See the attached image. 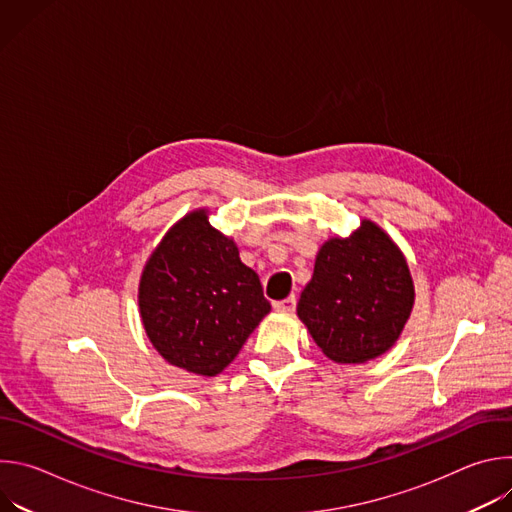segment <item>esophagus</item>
<instances>
[{"instance_id":"obj_1","label":"esophagus","mask_w":512,"mask_h":512,"mask_svg":"<svg viewBox=\"0 0 512 512\" xmlns=\"http://www.w3.org/2000/svg\"><path fill=\"white\" fill-rule=\"evenodd\" d=\"M273 308L277 310V312H294L296 310V296H289V298H285V300H281V302H275L273 304Z\"/></svg>"}]
</instances>
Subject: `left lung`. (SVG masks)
<instances>
[{
    "mask_svg": "<svg viewBox=\"0 0 512 512\" xmlns=\"http://www.w3.org/2000/svg\"><path fill=\"white\" fill-rule=\"evenodd\" d=\"M415 304L407 257L371 218L330 237L298 302V318L338 364L369 362L395 346Z\"/></svg>",
    "mask_w": 512,
    "mask_h": 512,
    "instance_id": "8db88e82",
    "label": "left lung"
}]
</instances>
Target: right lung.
<instances>
[{
    "label": "right lung",
    "mask_w": 512,
    "mask_h": 512,
    "mask_svg": "<svg viewBox=\"0 0 512 512\" xmlns=\"http://www.w3.org/2000/svg\"><path fill=\"white\" fill-rule=\"evenodd\" d=\"M208 208L186 212L143 265L137 306L160 356L198 377H216L271 312L259 275L237 243L214 229Z\"/></svg>",
    "instance_id": "right-lung-1"
}]
</instances>
